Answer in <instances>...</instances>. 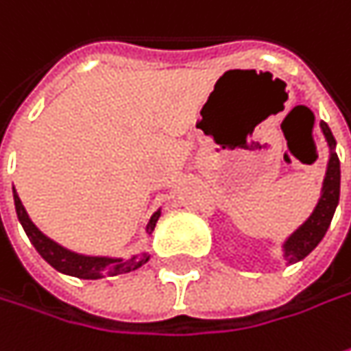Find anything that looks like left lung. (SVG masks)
Here are the masks:
<instances>
[{
  "label": "left lung",
  "mask_w": 351,
  "mask_h": 351,
  "mask_svg": "<svg viewBox=\"0 0 351 351\" xmlns=\"http://www.w3.org/2000/svg\"><path fill=\"white\" fill-rule=\"evenodd\" d=\"M320 128H322V134L328 141V145L334 147L336 139H334L328 124L320 122ZM338 199H340V159L336 153H330V161H328V169H326V176H324V186H322V194H320L315 212L285 243V256L289 258V262L305 258L308 252L322 241V237L326 235V231L330 227Z\"/></svg>",
  "instance_id": "1"
}]
</instances>
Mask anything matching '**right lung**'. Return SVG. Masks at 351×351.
<instances>
[{
  "instance_id": "add662e5",
  "label": "right lung",
  "mask_w": 351,
  "mask_h": 351,
  "mask_svg": "<svg viewBox=\"0 0 351 351\" xmlns=\"http://www.w3.org/2000/svg\"><path fill=\"white\" fill-rule=\"evenodd\" d=\"M13 198H15V210H17V217L27 237L31 239V243L34 248L38 250V254L43 256L52 268H56L58 272L69 274V276H75V278H83V280H99L103 276H116V274L130 272V270H136L141 264L147 262V256L143 254L141 258L134 256L130 260H112V258H101V256H81L75 254L67 248L56 245L54 241H50L48 237L43 235L36 225L32 223L29 219V215L25 212L21 198L17 196V192L13 190ZM161 212L153 213V217L149 219L147 225V231H153V227L157 223Z\"/></svg>"
}]
</instances>
